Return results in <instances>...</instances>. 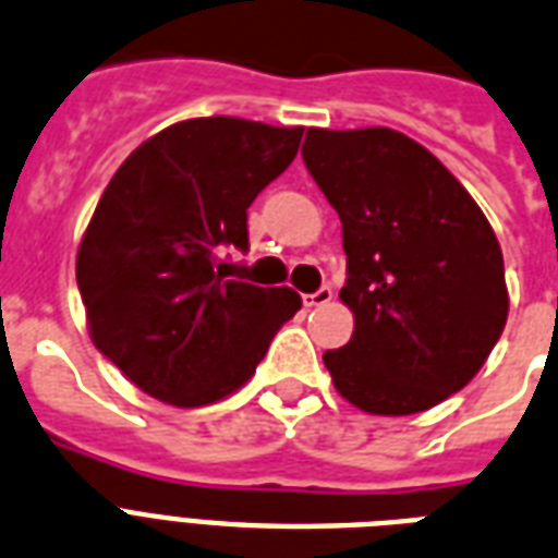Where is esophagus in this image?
<instances>
[{"label":"esophagus","mask_w":558,"mask_h":558,"mask_svg":"<svg viewBox=\"0 0 558 558\" xmlns=\"http://www.w3.org/2000/svg\"><path fill=\"white\" fill-rule=\"evenodd\" d=\"M331 296H335V291H331L328 284H323L319 291L305 293V296H302V302H305L308 308H317V305H326V302H331Z\"/></svg>","instance_id":"obj_1"}]
</instances>
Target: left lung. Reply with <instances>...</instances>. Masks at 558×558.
<instances>
[{
	"label": "left lung",
	"instance_id": "left-lung-1",
	"mask_svg": "<svg viewBox=\"0 0 558 558\" xmlns=\"http://www.w3.org/2000/svg\"><path fill=\"white\" fill-rule=\"evenodd\" d=\"M302 159L343 223L355 311L347 347L328 349L343 399L410 416L463 390L507 326L504 256L454 174L390 128L308 131Z\"/></svg>",
	"mask_w": 558,
	"mask_h": 558
}]
</instances>
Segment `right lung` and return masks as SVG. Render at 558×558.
<instances>
[{
    "instance_id": "1",
    "label": "right lung",
    "mask_w": 558,
    "mask_h": 558,
    "mask_svg": "<svg viewBox=\"0 0 558 558\" xmlns=\"http://www.w3.org/2000/svg\"><path fill=\"white\" fill-rule=\"evenodd\" d=\"M302 128L230 116L171 124L116 171L77 250L93 343L140 390L177 408L230 396L300 311L291 288L230 276L247 209L300 150Z\"/></svg>"
}]
</instances>
